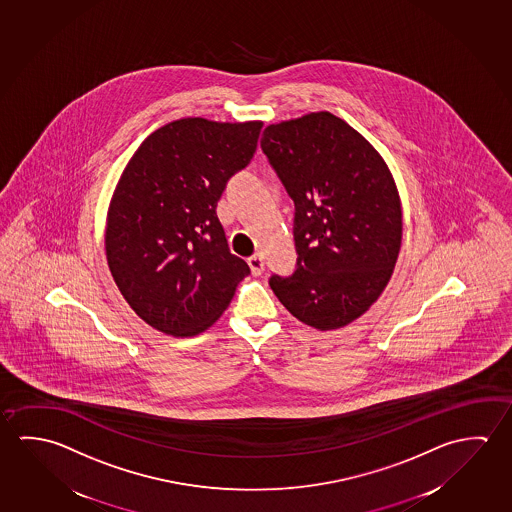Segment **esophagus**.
<instances>
[{
  "label": "esophagus",
  "instance_id": "esophagus-1",
  "mask_svg": "<svg viewBox=\"0 0 512 512\" xmlns=\"http://www.w3.org/2000/svg\"><path fill=\"white\" fill-rule=\"evenodd\" d=\"M248 266L252 269L253 275L255 277H259L260 273L264 271V259H262V255H253L248 259Z\"/></svg>",
  "mask_w": 512,
  "mask_h": 512
}]
</instances>
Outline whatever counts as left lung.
I'll list each match as a JSON object with an SVG mask.
<instances>
[{"mask_svg": "<svg viewBox=\"0 0 512 512\" xmlns=\"http://www.w3.org/2000/svg\"><path fill=\"white\" fill-rule=\"evenodd\" d=\"M262 151L294 202L298 268L269 285L318 330L346 327L377 302L402 248V202L386 160L327 110L269 125Z\"/></svg>", "mask_w": 512, "mask_h": 512, "instance_id": "obj_1", "label": "left lung"}]
</instances>
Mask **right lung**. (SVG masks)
<instances>
[{
    "label": "right lung",
    "instance_id": "add662e5",
    "mask_svg": "<svg viewBox=\"0 0 512 512\" xmlns=\"http://www.w3.org/2000/svg\"><path fill=\"white\" fill-rule=\"evenodd\" d=\"M262 121L184 118L128 160L110 198L105 252L126 303L150 327L193 337L227 309L250 268L228 248L216 207L257 150Z\"/></svg>",
    "mask_w": 512,
    "mask_h": 512
}]
</instances>
